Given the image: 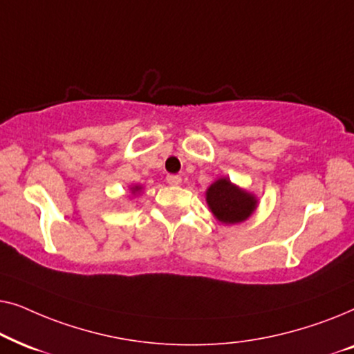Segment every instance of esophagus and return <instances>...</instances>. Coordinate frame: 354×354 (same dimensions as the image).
Listing matches in <instances>:
<instances>
[{
  "label": "esophagus",
  "mask_w": 354,
  "mask_h": 354,
  "mask_svg": "<svg viewBox=\"0 0 354 354\" xmlns=\"http://www.w3.org/2000/svg\"><path fill=\"white\" fill-rule=\"evenodd\" d=\"M166 180L169 185H178V183H182V177L176 176V174H171V176L166 177Z\"/></svg>",
  "instance_id": "1"
}]
</instances>
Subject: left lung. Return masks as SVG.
<instances>
[{
  "label": "left lung",
  "instance_id": "8db88e82",
  "mask_svg": "<svg viewBox=\"0 0 354 354\" xmlns=\"http://www.w3.org/2000/svg\"><path fill=\"white\" fill-rule=\"evenodd\" d=\"M206 203L222 224H239L253 214L258 198L234 185L229 177H221L206 190Z\"/></svg>",
  "mask_w": 354,
  "mask_h": 354
}]
</instances>
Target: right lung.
Here are the masks:
<instances>
[{
	"mask_svg": "<svg viewBox=\"0 0 354 354\" xmlns=\"http://www.w3.org/2000/svg\"><path fill=\"white\" fill-rule=\"evenodd\" d=\"M130 190H132V193L135 195V193H138L140 190H142V187H140V185H135V187L130 188Z\"/></svg>",
	"mask_w": 354,
	"mask_h": 354,
	"instance_id": "add662e5",
	"label": "right lung"
}]
</instances>
